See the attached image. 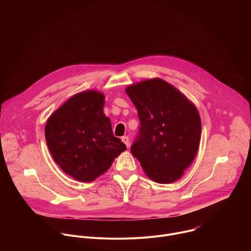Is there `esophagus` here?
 I'll list each match as a JSON object with an SVG mask.
<instances>
[{"mask_svg":"<svg viewBox=\"0 0 251 251\" xmlns=\"http://www.w3.org/2000/svg\"><path fill=\"white\" fill-rule=\"evenodd\" d=\"M121 140H122V142L124 143V144L127 146V148H129V146H130V144H129V137L123 136V137L121 138Z\"/></svg>","mask_w":251,"mask_h":251,"instance_id":"obj_1","label":"esophagus"}]
</instances>
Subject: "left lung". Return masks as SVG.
Listing matches in <instances>:
<instances>
[{
  "mask_svg": "<svg viewBox=\"0 0 251 251\" xmlns=\"http://www.w3.org/2000/svg\"><path fill=\"white\" fill-rule=\"evenodd\" d=\"M126 93L140 119L133 156L154 182H176L199 150L201 122L197 107L161 78L129 85Z\"/></svg>",
  "mask_w": 251,
  "mask_h": 251,
  "instance_id": "obj_1",
  "label": "left lung"
}]
</instances>
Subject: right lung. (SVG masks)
Here are the masks:
<instances>
[{
	"label": "right lung",
	"instance_id": "obj_1",
	"mask_svg": "<svg viewBox=\"0 0 251 251\" xmlns=\"http://www.w3.org/2000/svg\"><path fill=\"white\" fill-rule=\"evenodd\" d=\"M104 95L87 90L70 97L48 119L49 150L60 169L79 182H92L108 170L126 145L114 137L103 112Z\"/></svg>",
	"mask_w": 251,
	"mask_h": 251
}]
</instances>
